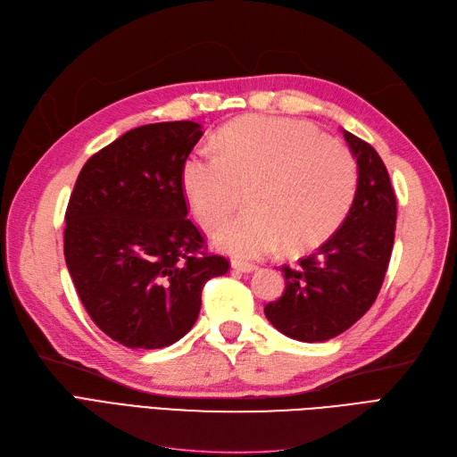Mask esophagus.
Masks as SVG:
<instances>
[{
  "instance_id": "esophagus-1",
  "label": "esophagus",
  "mask_w": 457,
  "mask_h": 457,
  "mask_svg": "<svg viewBox=\"0 0 457 457\" xmlns=\"http://www.w3.org/2000/svg\"><path fill=\"white\" fill-rule=\"evenodd\" d=\"M232 269L238 272H253V270H257V265H253V262H245V261H232Z\"/></svg>"
}]
</instances>
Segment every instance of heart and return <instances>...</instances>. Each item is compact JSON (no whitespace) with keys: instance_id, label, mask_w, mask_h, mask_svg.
<instances>
[{"instance_id":"obj_1","label":"heart","mask_w":457,"mask_h":457,"mask_svg":"<svg viewBox=\"0 0 457 457\" xmlns=\"http://www.w3.org/2000/svg\"><path fill=\"white\" fill-rule=\"evenodd\" d=\"M219 152H196L183 165V190L198 223L217 228L250 190V212L228 220L215 245L257 259L278 250L299 253L324 242L356 196L353 152L294 120L250 116L219 135Z\"/></svg>"}]
</instances>
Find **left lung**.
Returning a JSON list of instances; mask_svg holds the SVG:
<instances>
[{"instance_id":"1","label":"left lung","mask_w":457,"mask_h":457,"mask_svg":"<svg viewBox=\"0 0 457 457\" xmlns=\"http://www.w3.org/2000/svg\"><path fill=\"white\" fill-rule=\"evenodd\" d=\"M358 165V187L343 225L294 267L284 265L286 289L265 305L284 336L314 343L349 329L376 301L395 244L396 196L371 145L343 129Z\"/></svg>"}]
</instances>
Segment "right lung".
I'll list each match as a JSON object with an SVG mask.
<instances>
[{
  "label": "right lung",
  "instance_id": "right-lung-1",
  "mask_svg": "<svg viewBox=\"0 0 457 457\" xmlns=\"http://www.w3.org/2000/svg\"><path fill=\"white\" fill-rule=\"evenodd\" d=\"M196 121L135 128L81 168L64 259L91 320L129 349H162L195 326L205 282L228 270L187 217L183 165Z\"/></svg>",
  "mask_w": 457,
  "mask_h": 457
}]
</instances>
